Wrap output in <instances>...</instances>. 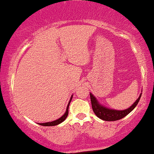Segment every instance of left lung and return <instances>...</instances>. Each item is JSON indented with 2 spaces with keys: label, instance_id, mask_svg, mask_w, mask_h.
Masks as SVG:
<instances>
[{
  "label": "left lung",
  "instance_id": "left-lung-1",
  "mask_svg": "<svg viewBox=\"0 0 154 154\" xmlns=\"http://www.w3.org/2000/svg\"><path fill=\"white\" fill-rule=\"evenodd\" d=\"M141 97V94L140 95L138 99L136 100V102L132 105L130 108L126 109L124 110H115L111 109H108L106 107L102 106L100 103H99L96 98L90 93V99L91 103H92V108L93 109L94 113L97 116L99 119H103L105 121H116L119 120V119H123L126 116L130 113L133 109L137 106V105L138 104L140 99Z\"/></svg>",
  "mask_w": 154,
  "mask_h": 154
}]
</instances>
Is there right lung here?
I'll return each mask as SVG.
<instances>
[{
  "instance_id": "right-lung-1",
  "label": "right lung",
  "mask_w": 154,
  "mask_h": 154,
  "mask_svg": "<svg viewBox=\"0 0 154 154\" xmlns=\"http://www.w3.org/2000/svg\"><path fill=\"white\" fill-rule=\"evenodd\" d=\"M72 97H71L70 101H69V104H68V106H67V108H66V111H65V114H64L62 116H61L59 119H56V120L52 121V122H48V123H39V125H41V126H56V125L60 124L61 123H62V122H63V121L66 119V117L68 116V114H69V104H70V103H71V100H72Z\"/></svg>"
}]
</instances>
